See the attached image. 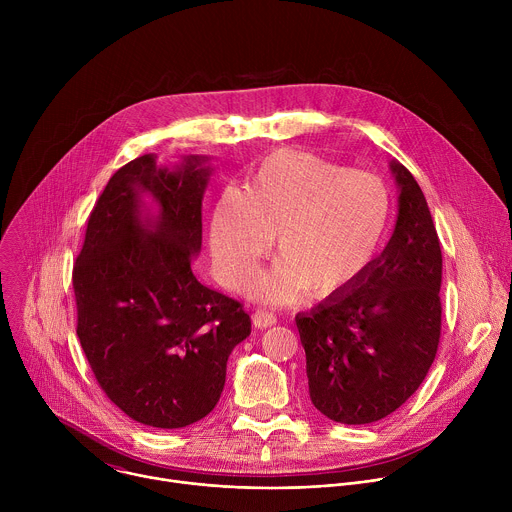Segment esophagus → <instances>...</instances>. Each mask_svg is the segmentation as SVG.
Wrapping results in <instances>:
<instances>
[{
  "mask_svg": "<svg viewBox=\"0 0 512 512\" xmlns=\"http://www.w3.org/2000/svg\"><path fill=\"white\" fill-rule=\"evenodd\" d=\"M277 322V316L273 312H267V310H257L253 312V324L255 328H269Z\"/></svg>",
  "mask_w": 512,
  "mask_h": 512,
  "instance_id": "obj_1",
  "label": "esophagus"
}]
</instances>
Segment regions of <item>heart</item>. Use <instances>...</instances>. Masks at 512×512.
Returning a JSON list of instances; mask_svg holds the SVG:
<instances>
[{
	"label": "heart",
	"instance_id": "b5f03b06",
	"mask_svg": "<svg viewBox=\"0 0 512 512\" xmlns=\"http://www.w3.org/2000/svg\"><path fill=\"white\" fill-rule=\"evenodd\" d=\"M389 214V190L379 176L277 150L259 162L247 190L229 186L218 194L210 223L214 263L227 285L241 287L277 237L281 255L253 279V296L287 304L306 289L326 298L369 267Z\"/></svg>",
	"mask_w": 512,
	"mask_h": 512
}]
</instances>
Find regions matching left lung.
Returning <instances> with one entry per match:
<instances>
[{"mask_svg":"<svg viewBox=\"0 0 512 512\" xmlns=\"http://www.w3.org/2000/svg\"><path fill=\"white\" fill-rule=\"evenodd\" d=\"M393 235L348 287L296 316L310 399L328 419L362 425L399 409L423 383L442 330V247L427 200L397 160Z\"/></svg>","mask_w":512,"mask_h":512,"instance_id":"1","label":"left lung"}]
</instances>
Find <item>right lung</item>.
I'll return each mask as SVG.
<instances>
[{
  "instance_id": "1",
  "label": "right lung",
  "mask_w": 512,
  "mask_h": 512,
  "mask_svg": "<svg viewBox=\"0 0 512 512\" xmlns=\"http://www.w3.org/2000/svg\"><path fill=\"white\" fill-rule=\"evenodd\" d=\"M145 154L99 196L77 257V334L107 397L131 419L178 429L221 399L227 360L251 334L239 302L202 285L208 156L158 166Z\"/></svg>"
}]
</instances>
